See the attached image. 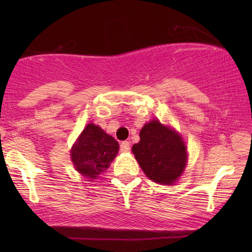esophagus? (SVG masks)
<instances>
[{"instance_id": "34e87169", "label": "esophagus", "mask_w": 252, "mask_h": 252, "mask_svg": "<svg viewBox=\"0 0 252 252\" xmlns=\"http://www.w3.org/2000/svg\"><path fill=\"white\" fill-rule=\"evenodd\" d=\"M120 150H122L123 153H128L130 150L129 142H127V141H123V142L120 143Z\"/></svg>"}]
</instances>
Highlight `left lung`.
<instances>
[{"instance_id":"left-lung-1","label":"left lung","mask_w":252,"mask_h":252,"mask_svg":"<svg viewBox=\"0 0 252 252\" xmlns=\"http://www.w3.org/2000/svg\"><path fill=\"white\" fill-rule=\"evenodd\" d=\"M141 168L150 180L172 185L184 172L187 149L177 132L158 120L146 124L140 142L132 147Z\"/></svg>"}]
</instances>
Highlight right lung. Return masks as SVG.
<instances>
[{
    "mask_svg": "<svg viewBox=\"0 0 252 252\" xmlns=\"http://www.w3.org/2000/svg\"><path fill=\"white\" fill-rule=\"evenodd\" d=\"M119 143L101 127L88 124L71 151L77 171L91 179L97 178L115 159Z\"/></svg>",
    "mask_w": 252,
    "mask_h": 252,
    "instance_id": "obj_1",
    "label": "right lung"
}]
</instances>
